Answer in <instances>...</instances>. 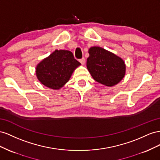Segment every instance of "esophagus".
Returning <instances> with one entry per match:
<instances>
[{
    "instance_id": "obj_1",
    "label": "esophagus",
    "mask_w": 160,
    "mask_h": 160,
    "mask_svg": "<svg viewBox=\"0 0 160 160\" xmlns=\"http://www.w3.org/2000/svg\"><path fill=\"white\" fill-rule=\"evenodd\" d=\"M79 61H80V62L81 63V64L82 65V66L85 64V59H84V58H82L81 60H80Z\"/></svg>"
}]
</instances>
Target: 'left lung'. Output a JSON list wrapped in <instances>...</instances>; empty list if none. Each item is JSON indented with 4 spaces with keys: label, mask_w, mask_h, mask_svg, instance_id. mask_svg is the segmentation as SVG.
Wrapping results in <instances>:
<instances>
[{
    "label": "left lung",
    "mask_w": 160,
    "mask_h": 160,
    "mask_svg": "<svg viewBox=\"0 0 160 160\" xmlns=\"http://www.w3.org/2000/svg\"><path fill=\"white\" fill-rule=\"evenodd\" d=\"M88 53L86 66L93 79L98 83L111 87L125 77L126 65L121 58L98 46L91 47Z\"/></svg>",
    "instance_id": "obj_1"
}]
</instances>
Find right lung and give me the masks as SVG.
Here are the masks:
<instances>
[{
    "mask_svg": "<svg viewBox=\"0 0 160 160\" xmlns=\"http://www.w3.org/2000/svg\"><path fill=\"white\" fill-rule=\"evenodd\" d=\"M80 65L70 51L56 49L37 65L36 76L46 87L59 90L69 81L72 73Z\"/></svg>",
    "mask_w": 160,
    "mask_h": 160,
    "instance_id": "add662e5",
    "label": "right lung"
}]
</instances>
